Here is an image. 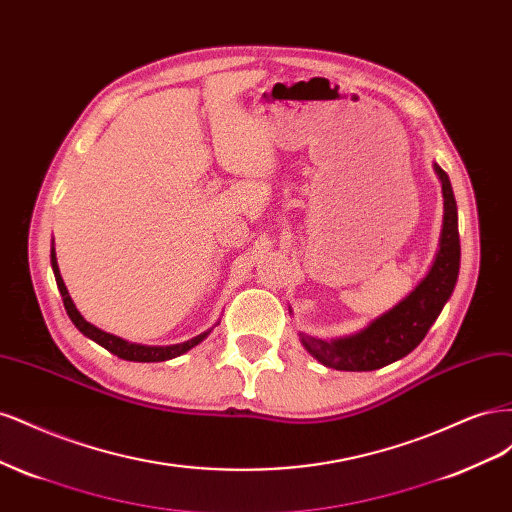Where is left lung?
I'll use <instances>...</instances> for the list:
<instances>
[{
    "label": "left lung",
    "instance_id": "obj_1",
    "mask_svg": "<svg viewBox=\"0 0 512 512\" xmlns=\"http://www.w3.org/2000/svg\"><path fill=\"white\" fill-rule=\"evenodd\" d=\"M444 194V224L440 250L425 280L408 297L397 303L391 312L382 314L367 329L352 337L324 342L318 337L301 335L307 352L333 369L371 371L399 361L423 342L429 327L440 316L444 303L451 297L459 275V228L457 205L448 175L436 164Z\"/></svg>",
    "mask_w": 512,
    "mask_h": 512
}]
</instances>
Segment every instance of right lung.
I'll use <instances>...</instances> for the list:
<instances>
[{
    "label": "right lung",
    "instance_id": "1",
    "mask_svg": "<svg viewBox=\"0 0 512 512\" xmlns=\"http://www.w3.org/2000/svg\"><path fill=\"white\" fill-rule=\"evenodd\" d=\"M51 265H53V273H55V282L59 288L61 299H64V307L70 316V320L74 322V327L79 329L83 335H87L89 339H94L96 344H100L102 348H106L108 352L117 354L119 359H126V361H136V363H158V361H168V359H175V356L188 352L190 348H194L196 344L203 342V339L209 335L207 333H200L198 337L190 339V342H183V344H175V346H141V344H130L126 339H121L117 335L111 333H104L102 329L94 327V324H89L79 312H76V307L70 299V294L64 286V280H61L59 269H57V260H55V250H51Z\"/></svg>",
    "mask_w": 512,
    "mask_h": 512
}]
</instances>
